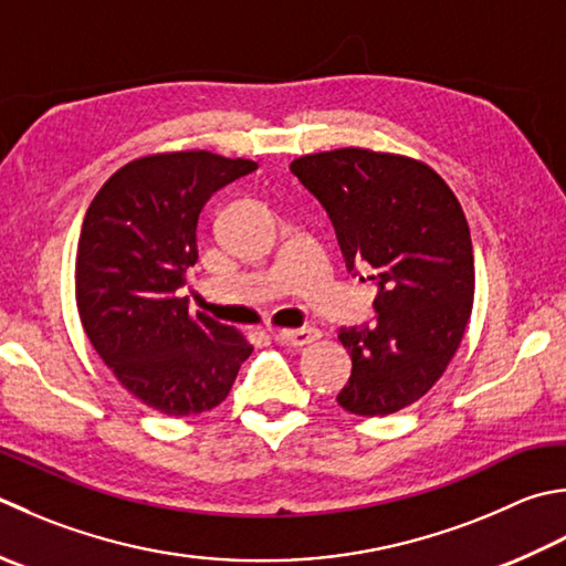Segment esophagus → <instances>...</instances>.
<instances>
[{"label":"esophagus","mask_w":566,"mask_h":566,"mask_svg":"<svg viewBox=\"0 0 566 566\" xmlns=\"http://www.w3.org/2000/svg\"><path fill=\"white\" fill-rule=\"evenodd\" d=\"M321 338V331L314 326H304V328H282L276 331V340L290 343V346H306V343H314Z\"/></svg>","instance_id":"34e87169"}]
</instances>
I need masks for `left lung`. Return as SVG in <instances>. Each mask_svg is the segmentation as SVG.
I'll return each mask as SVG.
<instances>
[{"instance_id": "8db88e82", "label": "left lung", "mask_w": 566, "mask_h": 566, "mask_svg": "<svg viewBox=\"0 0 566 566\" xmlns=\"http://www.w3.org/2000/svg\"><path fill=\"white\" fill-rule=\"evenodd\" d=\"M290 169L326 208L348 272H370L378 286L375 324L338 331L353 370L336 400L358 417L400 412L444 375L467 334L475 286L467 216L434 169L400 154L346 147Z\"/></svg>"}]
</instances>
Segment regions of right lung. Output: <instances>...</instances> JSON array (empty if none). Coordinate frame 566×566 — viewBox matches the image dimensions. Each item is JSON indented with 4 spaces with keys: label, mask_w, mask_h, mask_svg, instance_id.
<instances>
[{
    "label": "right lung",
    "mask_w": 566,
    "mask_h": 566,
    "mask_svg": "<svg viewBox=\"0 0 566 566\" xmlns=\"http://www.w3.org/2000/svg\"><path fill=\"white\" fill-rule=\"evenodd\" d=\"M254 169L210 151L154 154L109 176L85 213L75 260L85 334L129 395L169 417L218 407L252 353L238 328L188 312L181 286L208 198Z\"/></svg>",
    "instance_id": "right-lung-1"
}]
</instances>
